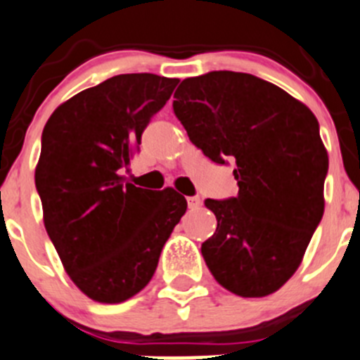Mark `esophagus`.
Instances as JSON below:
<instances>
[{"mask_svg": "<svg viewBox=\"0 0 360 360\" xmlns=\"http://www.w3.org/2000/svg\"><path fill=\"white\" fill-rule=\"evenodd\" d=\"M186 200H188V207H190V209L200 207V204H202L200 197H188Z\"/></svg>", "mask_w": 360, "mask_h": 360, "instance_id": "34e87169", "label": "esophagus"}]
</instances>
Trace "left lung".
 Segmentation results:
<instances>
[{
    "label": "left lung",
    "instance_id": "left-lung-1",
    "mask_svg": "<svg viewBox=\"0 0 360 360\" xmlns=\"http://www.w3.org/2000/svg\"><path fill=\"white\" fill-rule=\"evenodd\" d=\"M174 98L190 141L212 162H236L237 197L204 202L218 221L202 243L209 271L240 297L280 290L323 216L329 156L315 114L281 87L226 70L184 79Z\"/></svg>",
    "mask_w": 360,
    "mask_h": 360
}]
</instances>
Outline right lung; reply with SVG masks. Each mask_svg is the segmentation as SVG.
Returning a JSON list of instances; mask_svg holds the SVG:
<instances>
[{
	"instance_id": "add662e5",
	"label": "right lung",
	"mask_w": 360,
	"mask_h": 360,
	"mask_svg": "<svg viewBox=\"0 0 360 360\" xmlns=\"http://www.w3.org/2000/svg\"><path fill=\"white\" fill-rule=\"evenodd\" d=\"M177 82L155 73L110 77L61 103L41 134L34 184L45 230L70 280L96 302L139 294L186 212L172 188L144 190L117 174Z\"/></svg>"
}]
</instances>
